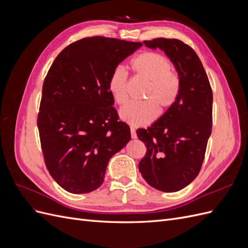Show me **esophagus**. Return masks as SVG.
<instances>
[{"mask_svg": "<svg viewBox=\"0 0 248 248\" xmlns=\"http://www.w3.org/2000/svg\"><path fill=\"white\" fill-rule=\"evenodd\" d=\"M130 132H131V138L132 139H137V131H136V128H134V127H130Z\"/></svg>", "mask_w": 248, "mask_h": 248, "instance_id": "esophagus-1", "label": "esophagus"}]
</instances>
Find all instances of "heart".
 <instances>
[{
  "label": "heart",
  "instance_id": "heart-1",
  "mask_svg": "<svg viewBox=\"0 0 248 248\" xmlns=\"http://www.w3.org/2000/svg\"><path fill=\"white\" fill-rule=\"evenodd\" d=\"M130 66L137 76L148 81L142 102H131L125 106L120 116L132 126L148 125L161 112L175 106L181 92V78L179 73L172 70L170 60L155 51H145L134 57ZM128 78L122 66L111 70L108 79V89L118 104L128 100L127 93Z\"/></svg>",
  "mask_w": 248,
  "mask_h": 248
}]
</instances>
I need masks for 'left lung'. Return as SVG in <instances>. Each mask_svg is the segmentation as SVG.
Returning a JSON list of instances; mask_svg holds the SVG:
<instances>
[{
	"label": "left lung",
	"instance_id": "1",
	"mask_svg": "<svg viewBox=\"0 0 248 248\" xmlns=\"http://www.w3.org/2000/svg\"><path fill=\"white\" fill-rule=\"evenodd\" d=\"M150 48H160L174 63L181 78L175 106L147 129L139 140L147 152L139 170L146 182L164 192L181 190L201 170L212 130V89L200 58L179 39L145 40Z\"/></svg>",
	"mask_w": 248,
	"mask_h": 248
}]
</instances>
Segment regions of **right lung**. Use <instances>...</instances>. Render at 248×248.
Segmentation results:
<instances>
[{"label": "right lung", "mask_w": 248, "mask_h": 248, "mask_svg": "<svg viewBox=\"0 0 248 248\" xmlns=\"http://www.w3.org/2000/svg\"><path fill=\"white\" fill-rule=\"evenodd\" d=\"M130 42L95 36L66 46L42 87L37 118L46 169L71 193L91 192L103 183L111 156L131 139L119 120L108 79L111 70L140 48Z\"/></svg>", "instance_id": "1"}]
</instances>
